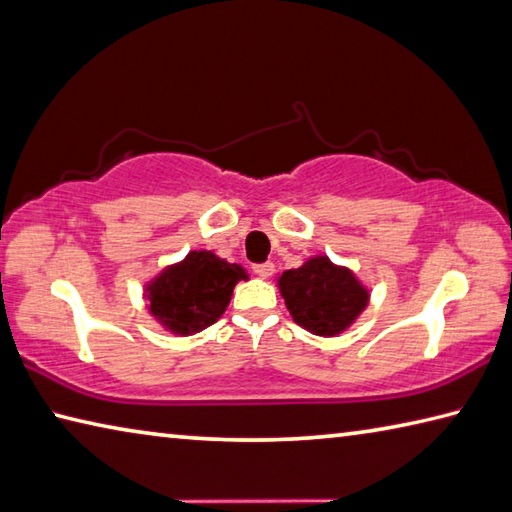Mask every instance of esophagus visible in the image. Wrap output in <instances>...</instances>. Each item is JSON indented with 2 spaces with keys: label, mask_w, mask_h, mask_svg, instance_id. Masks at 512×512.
Segmentation results:
<instances>
[{
  "label": "esophagus",
  "mask_w": 512,
  "mask_h": 512,
  "mask_svg": "<svg viewBox=\"0 0 512 512\" xmlns=\"http://www.w3.org/2000/svg\"><path fill=\"white\" fill-rule=\"evenodd\" d=\"M254 274L260 278H269L274 274V263H263V265H254Z\"/></svg>",
  "instance_id": "esophagus-1"
}]
</instances>
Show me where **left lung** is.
<instances>
[{"mask_svg": "<svg viewBox=\"0 0 512 512\" xmlns=\"http://www.w3.org/2000/svg\"><path fill=\"white\" fill-rule=\"evenodd\" d=\"M294 323L316 336H339L356 323L370 305V289L350 267L316 254L301 267L285 269L276 278Z\"/></svg>", "mask_w": 512, "mask_h": 512, "instance_id": "1", "label": "left lung"}]
</instances>
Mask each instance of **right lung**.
Listing matches in <instances>:
<instances>
[{
	"instance_id": "right-lung-1",
	"label": "right lung",
	"mask_w": 512,
	"mask_h": 512,
	"mask_svg": "<svg viewBox=\"0 0 512 512\" xmlns=\"http://www.w3.org/2000/svg\"><path fill=\"white\" fill-rule=\"evenodd\" d=\"M238 281H249L243 265L227 263L207 249H191L144 283L142 298L167 332L191 336L225 314Z\"/></svg>"
}]
</instances>
